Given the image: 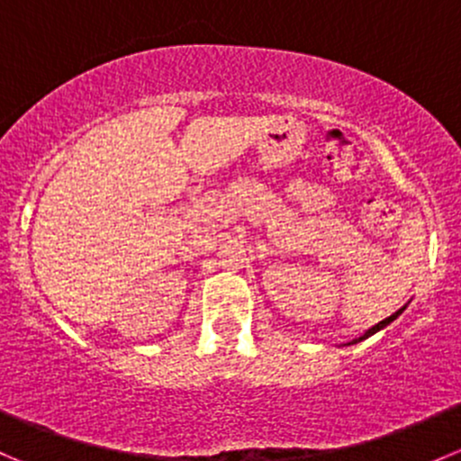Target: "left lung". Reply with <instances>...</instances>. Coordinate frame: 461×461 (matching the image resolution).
<instances>
[{"label":"left lung","mask_w":461,"mask_h":461,"mask_svg":"<svg viewBox=\"0 0 461 461\" xmlns=\"http://www.w3.org/2000/svg\"><path fill=\"white\" fill-rule=\"evenodd\" d=\"M402 310H403V308H402ZM402 310H399V312H394V314H390V317H388V319L379 321V323H376V325H373V328H370V330H368V332H366V334H364V337L355 339V341H352V343H359V341H364V339H368V337H370V334L379 332V330H381V328H385V325H388V323H390V321H394V319H397V317H399V314H402ZM348 346H350V343H348Z\"/></svg>","instance_id":"1"}]
</instances>
